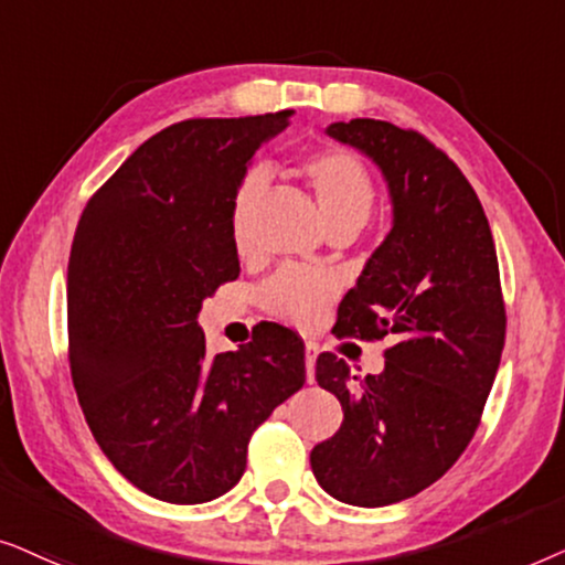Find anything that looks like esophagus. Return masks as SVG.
Segmentation results:
<instances>
[{
	"mask_svg": "<svg viewBox=\"0 0 565 565\" xmlns=\"http://www.w3.org/2000/svg\"><path fill=\"white\" fill-rule=\"evenodd\" d=\"M315 359H318V345L307 343L305 345V370H307V382H315Z\"/></svg>",
	"mask_w": 565,
	"mask_h": 565,
	"instance_id": "obj_1",
	"label": "esophagus"
}]
</instances>
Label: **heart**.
Wrapping results in <instances>:
<instances>
[{"label":"heart","instance_id":"obj_1","mask_svg":"<svg viewBox=\"0 0 565 565\" xmlns=\"http://www.w3.org/2000/svg\"><path fill=\"white\" fill-rule=\"evenodd\" d=\"M302 178L318 201L322 220L328 230L353 227L359 230L366 222L374 204V185L370 172L356 157L345 149H322L302 162ZM266 170H250L237 185L232 201V237L243 250L250 237V224L263 193H266ZM338 295V281L333 276L312 274V270L287 268L276 274L263 289V305L278 320L291 322L297 328L318 326L328 305Z\"/></svg>","mask_w":565,"mask_h":565}]
</instances>
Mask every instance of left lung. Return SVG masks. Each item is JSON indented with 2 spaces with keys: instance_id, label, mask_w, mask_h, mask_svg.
I'll list each match as a JSON object with an SVG mask.
<instances>
[{
  "instance_id": "left-lung-1",
  "label": "left lung",
  "mask_w": 565,
  "mask_h": 565,
  "mask_svg": "<svg viewBox=\"0 0 565 565\" xmlns=\"http://www.w3.org/2000/svg\"><path fill=\"white\" fill-rule=\"evenodd\" d=\"M326 134L377 164L387 237L338 307V335L385 338V370L356 377L320 353L315 380L343 424L312 449L318 483L353 507H387L439 480L470 445L501 364L507 315L486 212L460 168L416 131L374 118Z\"/></svg>"
}]
</instances>
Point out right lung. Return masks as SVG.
<instances>
[{"mask_svg":"<svg viewBox=\"0 0 565 565\" xmlns=\"http://www.w3.org/2000/svg\"><path fill=\"white\" fill-rule=\"evenodd\" d=\"M291 116L195 118L154 134L77 224L72 382L103 455L152 499L204 503L235 488L255 428L305 385V343L289 328L209 356L199 326L204 299L239 276L237 185Z\"/></svg>","mask_w":565,"mask_h":565,"instance_id":"1","label":"right lung"}]
</instances>
